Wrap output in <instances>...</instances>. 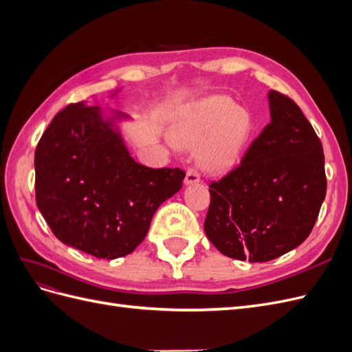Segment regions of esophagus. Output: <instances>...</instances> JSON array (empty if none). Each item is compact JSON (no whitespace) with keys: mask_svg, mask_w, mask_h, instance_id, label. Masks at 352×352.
I'll return each instance as SVG.
<instances>
[{"mask_svg":"<svg viewBox=\"0 0 352 352\" xmlns=\"http://www.w3.org/2000/svg\"><path fill=\"white\" fill-rule=\"evenodd\" d=\"M199 182V173L195 168H189L185 177V185H195Z\"/></svg>","mask_w":352,"mask_h":352,"instance_id":"34e87169","label":"esophagus"}]
</instances>
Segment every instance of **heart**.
I'll use <instances>...</instances> for the list:
<instances>
[{"mask_svg":"<svg viewBox=\"0 0 352 352\" xmlns=\"http://www.w3.org/2000/svg\"><path fill=\"white\" fill-rule=\"evenodd\" d=\"M252 132L250 114L226 97H211L190 109L175 127L182 148L198 146V164L210 173L226 172L238 163Z\"/></svg>","mask_w":352,"mask_h":352,"instance_id":"obj_1","label":"heart"}]
</instances>
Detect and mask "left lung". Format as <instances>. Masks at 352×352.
I'll list each match as a JSON object with an SVG mask.
<instances>
[{"label": "left lung", "instance_id": "left-lung-1", "mask_svg": "<svg viewBox=\"0 0 352 352\" xmlns=\"http://www.w3.org/2000/svg\"><path fill=\"white\" fill-rule=\"evenodd\" d=\"M270 123L241 164L210 184L204 230L226 257L263 263L310 235L326 197L323 146L301 109L269 92Z\"/></svg>", "mask_w": 352, "mask_h": 352}]
</instances>
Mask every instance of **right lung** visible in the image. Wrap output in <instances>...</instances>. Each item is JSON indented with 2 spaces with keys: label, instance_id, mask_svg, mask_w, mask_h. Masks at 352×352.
I'll return each mask as SVG.
<instances>
[{
  "label": "right lung",
  "instance_id": "1",
  "mask_svg": "<svg viewBox=\"0 0 352 352\" xmlns=\"http://www.w3.org/2000/svg\"><path fill=\"white\" fill-rule=\"evenodd\" d=\"M127 117L87 102L70 104L52 119L35 150L41 214L63 243L97 258L131 254L186 175L177 167L136 163L116 124Z\"/></svg>",
  "mask_w": 352,
  "mask_h": 352
}]
</instances>
